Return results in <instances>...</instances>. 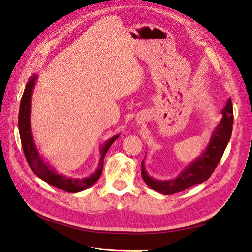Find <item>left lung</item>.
<instances>
[{
	"label": "left lung",
	"instance_id": "1",
	"mask_svg": "<svg viewBox=\"0 0 252 252\" xmlns=\"http://www.w3.org/2000/svg\"><path fill=\"white\" fill-rule=\"evenodd\" d=\"M222 120L212 131L210 140L198 158L189 163L179 175L171 180H158L151 177L141 163V176L144 182L154 191L164 195H171L199 184L208 179L224 153L233 130V105L228 99L222 110Z\"/></svg>",
	"mask_w": 252,
	"mask_h": 252
}]
</instances>
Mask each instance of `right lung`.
Masks as SVG:
<instances>
[{"label": "right lung", "mask_w": 252, "mask_h": 252, "mask_svg": "<svg viewBox=\"0 0 252 252\" xmlns=\"http://www.w3.org/2000/svg\"><path fill=\"white\" fill-rule=\"evenodd\" d=\"M36 80H37L36 74H33L29 79V82H28L26 85L24 94H22L20 107H19V116H18L19 135H20L22 149H24V153L27 158L28 164H29L32 171L34 172L38 178L42 179L43 181L47 182L48 184H50V186L69 193H77V192L84 191V189H88L89 187H92L93 184L96 183L98 179L100 178V176H101L104 156L107 154L111 144L120 137V135L113 136L101 145V149H100V154L101 155H100L98 168L89 177L82 178V179H74V178H70L64 175H61V173H58L56 171V169L52 168V167H50L47 163L44 161L42 156L40 155V152H38L37 147L34 142V139H33L30 115H31L32 93L36 83Z\"/></svg>", "instance_id": "right-lung-1"}]
</instances>
